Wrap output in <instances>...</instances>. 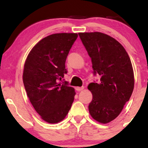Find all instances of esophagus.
<instances>
[{
    "mask_svg": "<svg viewBox=\"0 0 148 148\" xmlns=\"http://www.w3.org/2000/svg\"><path fill=\"white\" fill-rule=\"evenodd\" d=\"M84 89V86H82V87H76V90L77 91H81Z\"/></svg>",
    "mask_w": 148,
    "mask_h": 148,
    "instance_id": "1",
    "label": "esophagus"
}]
</instances>
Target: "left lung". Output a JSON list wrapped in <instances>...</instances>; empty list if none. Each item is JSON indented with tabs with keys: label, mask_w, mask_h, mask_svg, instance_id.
I'll use <instances>...</instances> for the list:
<instances>
[{
	"label": "left lung",
	"mask_w": 148,
	"mask_h": 148,
	"mask_svg": "<svg viewBox=\"0 0 148 148\" xmlns=\"http://www.w3.org/2000/svg\"><path fill=\"white\" fill-rule=\"evenodd\" d=\"M79 35L91 58L93 74L101 77L98 84L88 86L92 93L90 114L99 123H108L120 115L132 94V62L123 45L109 35L99 32Z\"/></svg>",
	"instance_id": "1"
}]
</instances>
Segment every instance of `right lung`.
<instances>
[{
  "mask_svg": "<svg viewBox=\"0 0 148 148\" xmlns=\"http://www.w3.org/2000/svg\"><path fill=\"white\" fill-rule=\"evenodd\" d=\"M76 33H56L45 37L32 49L24 64L23 81L30 101L44 120L62 121L76 95L68 82L60 81L67 74L65 61Z\"/></svg>",
  "mask_w": 148,
  "mask_h": 148,
  "instance_id": "1",
  "label": "right lung"
}]
</instances>
